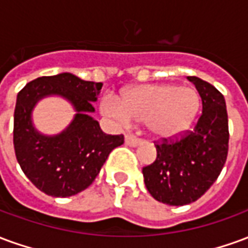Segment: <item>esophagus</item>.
Listing matches in <instances>:
<instances>
[{
  "instance_id": "esophagus-1",
  "label": "esophagus",
  "mask_w": 248,
  "mask_h": 248,
  "mask_svg": "<svg viewBox=\"0 0 248 248\" xmlns=\"http://www.w3.org/2000/svg\"><path fill=\"white\" fill-rule=\"evenodd\" d=\"M124 143L130 147H137V146L142 145V140H138V138H135L133 135H126L124 137Z\"/></svg>"
}]
</instances>
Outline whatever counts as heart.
I'll use <instances>...</instances> for the list:
<instances>
[{
	"mask_svg": "<svg viewBox=\"0 0 248 248\" xmlns=\"http://www.w3.org/2000/svg\"><path fill=\"white\" fill-rule=\"evenodd\" d=\"M201 98L192 87L172 83L140 85L124 90L121 98L105 95L103 115L121 124L146 122L151 137L170 140L187 133L197 118Z\"/></svg>",
	"mask_w": 248,
	"mask_h": 248,
	"instance_id": "b5f03b06",
	"label": "heart"
}]
</instances>
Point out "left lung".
<instances>
[{"label":"left lung","mask_w":248,"mask_h":248,"mask_svg":"<svg viewBox=\"0 0 248 248\" xmlns=\"http://www.w3.org/2000/svg\"><path fill=\"white\" fill-rule=\"evenodd\" d=\"M202 98V115L194 131L174 143L156 145V159L142 169L151 197L170 206L195 202L223 169L229 151L226 101L208 82L187 77Z\"/></svg>","instance_id":"obj_1"}]
</instances>
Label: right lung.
I'll return each mask as SVG.
<instances>
[{
  "mask_svg": "<svg viewBox=\"0 0 248 248\" xmlns=\"http://www.w3.org/2000/svg\"><path fill=\"white\" fill-rule=\"evenodd\" d=\"M101 82L83 81L71 73L40 77L18 93L14 110L13 142L19 166L38 190L56 198L76 195L90 186L108 154L124 143V135L103 133L93 118ZM49 96L65 99L76 111L58 135L35 127L32 111Z\"/></svg>",
  "mask_w": 248,
  "mask_h": 248,
  "instance_id": "1",
  "label": "right lung"
}]
</instances>
